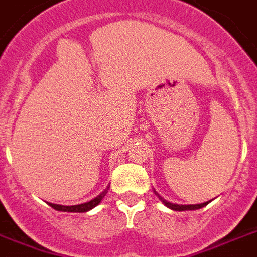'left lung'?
Masks as SVG:
<instances>
[{"instance_id":"left-lung-1","label":"left lung","mask_w":257,"mask_h":257,"mask_svg":"<svg viewBox=\"0 0 257 257\" xmlns=\"http://www.w3.org/2000/svg\"><path fill=\"white\" fill-rule=\"evenodd\" d=\"M154 194L157 195L158 199L162 202V203L166 206L168 208H170V210H174V211H186V210H198V208H202L204 207L206 204H208V202H204V203H199V204H177V203H170V202H168L166 199H164V198L160 195V194L154 190Z\"/></svg>"}]
</instances>
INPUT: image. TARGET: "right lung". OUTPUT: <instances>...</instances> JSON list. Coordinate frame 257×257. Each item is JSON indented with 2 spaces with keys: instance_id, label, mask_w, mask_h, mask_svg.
<instances>
[{
  "instance_id": "add662e5",
  "label": "right lung",
  "mask_w": 257,
  "mask_h": 257,
  "mask_svg": "<svg viewBox=\"0 0 257 257\" xmlns=\"http://www.w3.org/2000/svg\"><path fill=\"white\" fill-rule=\"evenodd\" d=\"M108 190H109V186L107 189L104 190L103 193H100L99 195L93 199H91L89 202H85V203H81V204H75V206H63V204H55V203H47L51 206L53 208L58 210V211H64V212H87L89 210H92L93 207H96L100 202L103 201V198L107 195Z\"/></svg>"
}]
</instances>
